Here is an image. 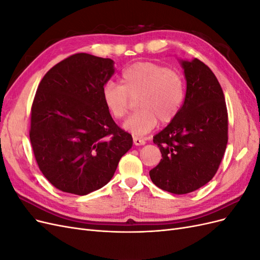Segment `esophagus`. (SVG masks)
I'll return each instance as SVG.
<instances>
[{
  "mask_svg": "<svg viewBox=\"0 0 260 260\" xmlns=\"http://www.w3.org/2000/svg\"><path fill=\"white\" fill-rule=\"evenodd\" d=\"M133 143L136 145H144L145 144V140L143 138H140V137H133Z\"/></svg>",
  "mask_w": 260,
  "mask_h": 260,
  "instance_id": "1",
  "label": "esophagus"
}]
</instances>
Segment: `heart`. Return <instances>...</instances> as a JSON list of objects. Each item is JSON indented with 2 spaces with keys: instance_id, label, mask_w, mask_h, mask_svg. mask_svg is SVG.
<instances>
[{
  "instance_id": "b5f03b06",
  "label": "heart",
  "mask_w": 260,
  "mask_h": 260,
  "mask_svg": "<svg viewBox=\"0 0 260 260\" xmlns=\"http://www.w3.org/2000/svg\"><path fill=\"white\" fill-rule=\"evenodd\" d=\"M120 84L108 82L102 96L108 112L116 119L127 116L131 99L140 108L124 122L133 135H145L157 124L168 123L178 115L185 96V82L178 70L151 61H137L125 67Z\"/></svg>"
}]
</instances>
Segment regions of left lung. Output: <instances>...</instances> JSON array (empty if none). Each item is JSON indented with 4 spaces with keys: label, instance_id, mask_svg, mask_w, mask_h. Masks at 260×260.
I'll return each instance as SVG.
<instances>
[{
    "label": "left lung",
    "instance_id": "obj_1",
    "mask_svg": "<svg viewBox=\"0 0 260 260\" xmlns=\"http://www.w3.org/2000/svg\"><path fill=\"white\" fill-rule=\"evenodd\" d=\"M181 65L185 99L174 120L153 139L162 158L149 171L156 186L178 195L199 190L214 178L228 143L224 94L215 74L198 58Z\"/></svg>",
    "mask_w": 260,
    "mask_h": 260
}]
</instances>
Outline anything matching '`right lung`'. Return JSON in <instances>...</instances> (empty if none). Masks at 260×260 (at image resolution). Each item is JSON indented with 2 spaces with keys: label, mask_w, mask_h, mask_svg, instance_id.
I'll return each mask as SVG.
<instances>
[{
  "label": "right lung",
  "mask_w": 260,
  "mask_h": 260,
  "mask_svg": "<svg viewBox=\"0 0 260 260\" xmlns=\"http://www.w3.org/2000/svg\"><path fill=\"white\" fill-rule=\"evenodd\" d=\"M113 75L114 60L78 53L53 66L38 86L30 142L39 169L62 192L86 195L104 186L132 146L102 96Z\"/></svg>",
  "instance_id": "right-lung-1"
}]
</instances>
